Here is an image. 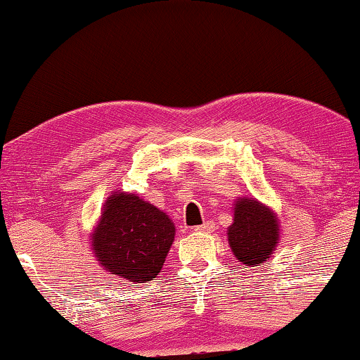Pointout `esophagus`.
Returning <instances> with one entry per match:
<instances>
[{
  "instance_id": "1",
  "label": "esophagus",
  "mask_w": 360,
  "mask_h": 360,
  "mask_svg": "<svg viewBox=\"0 0 360 360\" xmlns=\"http://www.w3.org/2000/svg\"><path fill=\"white\" fill-rule=\"evenodd\" d=\"M213 228H214L213 223H211V221H206V223L196 226L195 231L196 233H210V231H213Z\"/></svg>"
}]
</instances>
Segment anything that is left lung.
I'll list each match as a JSON object with an SVG mask.
<instances>
[{
  "instance_id": "8db88e82",
  "label": "left lung",
  "mask_w": 360,
  "mask_h": 360,
  "mask_svg": "<svg viewBox=\"0 0 360 360\" xmlns=\"http://www.w3.org/2000/svg\"><path fill=\"white\" fill-rule=\"evenodd\" d=\"M229 248L234 257L250 267L270 259L280 240L278 218L270 206L243 196L234 201L233 224L228 228Z\"/></svg>"
}]
</instances>
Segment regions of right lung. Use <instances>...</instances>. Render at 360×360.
<instances>
[{
	"label": "right lung",
	"instance_id": "right-lung-1",
	"mask_svg": "<svg viewBox=\"0 0 360 360\" xmlns=\"http://www.w3.org/2000/svg\"><path fill=\"white\" fill-rule=\"evenodd\" d=\"M175 239L169 214L127 191H112L101 208L91 252L103 270L132 283L154 280Z\"/></svg>",
	"mask_w": 360,
	"mask_h": 360
}]
</instances>
